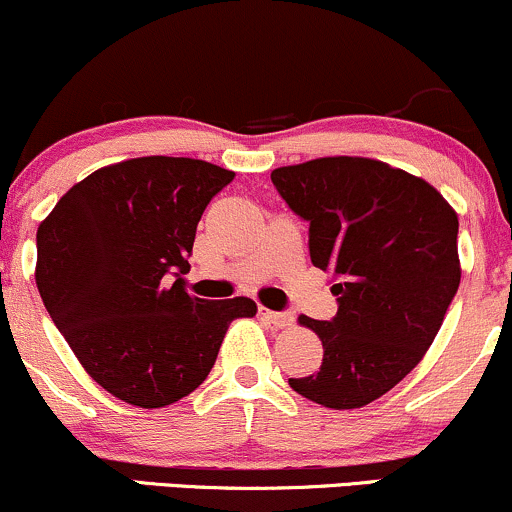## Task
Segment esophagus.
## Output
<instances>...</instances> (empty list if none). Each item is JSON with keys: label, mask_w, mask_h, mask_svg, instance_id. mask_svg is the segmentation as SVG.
<instances>
[{"label": "esophagus", "mask_w": 512, "mask_h": 512, "mask_svg": "<svg viewBox=\"0 0 512 512\" xmlns=\"http://www.w3.org/2000/svg\"><path fill=\"white\" fill-rule=\"evenodd\" d=\"M257 315H260L262 320L272 322L274 327H281V330H284V327H291L293 325V315H289V313H276V310L264 308V305H260V308H257Z\"/></svg>", "instance_id": "34e87169"}]
</instances>
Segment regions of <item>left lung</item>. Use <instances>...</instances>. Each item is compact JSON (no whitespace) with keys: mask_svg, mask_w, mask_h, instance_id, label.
<instances>
[{"mask_svg":"<svg viewBox=\"0 0 512 512\" xmlns=\"http://www.w3.org/2000/svg\"><path fill=\"white\" fill-rule=\"evenodd\" d=\"M286 204L310 223V260L334 274L330 322L301 315L322 366L289 378L327 409H361L424 358L460 286L457 211L424 178L363 156L272 170Z\"/></svg>","mask_w":512,"mask_h":512,"instance_id":"1","label":"left lung"}]
</instances>
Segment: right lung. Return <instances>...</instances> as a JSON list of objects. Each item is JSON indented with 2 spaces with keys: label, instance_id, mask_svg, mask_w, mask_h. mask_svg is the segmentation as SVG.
<instances>
[{
  "label": "right lung",
  "instance_id": "1",
  "mask_svg": "<svg viewBox=\"0 0 512 512\" xmlns=\"http://www.w3.org/2000/svg\"><path fill=\"white\" fill-rule=\"evenodd\" d=\"M233 178L199 158H129L76 182L40 221V298L86 373L132 407L195 392L228 325L257 313L245 296H190L180 276L204 209Z\"/></svg>",
  "mask_w": 512,
  "mask_h": 512
}]
</instances>
